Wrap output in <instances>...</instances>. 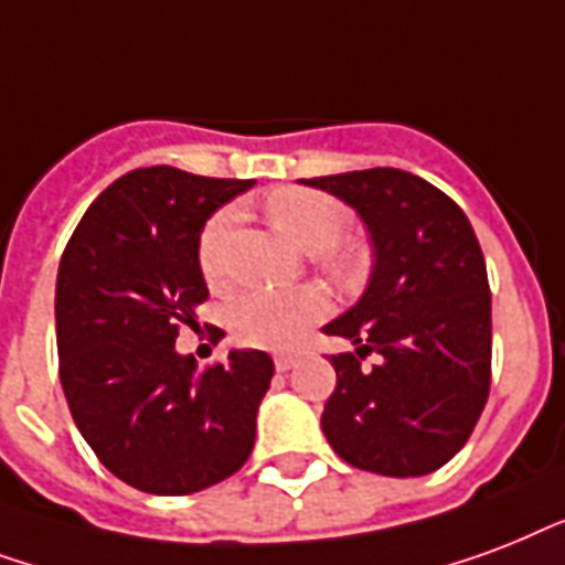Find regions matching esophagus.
<instances>
[{"label":"esophagus","instance_id":"obj_1","mask_svg":"<svg viewBox=\"0 0 565 565\" xmlns=\"http://www.w3.org/2000/svg\"><path fill=\"white\" fill-rule=\"evenodd\" d=\"M297 362H300V353H277V356H274L277 371H291Z\"/></svg>","mask_w":565,"mask_h":565}]
</instances>
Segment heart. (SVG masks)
I'll use <instances>...</instances> for the list:
<instances>
[{
	"instance_id": "obj_1",
	"label": "heart",
	"mask_w": 565,
	"mask_h": 565,
	"mask_svg": "<svg viewBox=\"0 0 565 565\" xmlns=\"http://www.w3.org/2000/svg\"><path fill=\"white\" fill-rule=\"evenodd\" d=\"M265 214L288 242L309 253L315 268L327 277L351 279L362 270L365 253L356 242L342 238L351 217L335 196L312 188H277L265 200ZM235 223L238 209L223 205L205 221L196 242V262L212 288H226L233 282L230 242ZM323 312L327 297L315 286H300L295 291H244L230 303L226 321L235 339L247 348L282 351L303 335L309 323L323 318Z\"/></svg>"
}]
</instances>
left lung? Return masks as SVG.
I'll use <instances>...</instances> for the list:
<instances>
[{
  "instance_id": "1",
  "label": "left lung",
  "mask_w": 565,
  "mask_h": 565,
  "mask_svg": "<svg viewBox=\"0 0 565 565\" xmlns=\"http://www.w3.org/2000/svg\"><path fill=\"white\" fill-rule=\"evenodd\" d=\"M356 209L374 270L351 312L323 327L356 353H332L321 427L353 469L418 478L469 441L492 380V295L469 217L422 177L371 168L303 179ZM369 352L381 360L361 365Z\"/></svg>"
}]
</instances>
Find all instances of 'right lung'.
<instances>
[{"label":"right lung","instance_id":"right-lung-1","mask_svg":"<svg viewBox=\"0 0 565 565\" xmlns=\"http://www.w3.org/2000/svg\"><path fill=\"white\" fill-rule=\"evenodd\" d=\"M253 179L138 168L96 196L70 235L55 288L58 374L105 469L150 495H191L242 469L274 377L265 351L196 374L182 327L205 303L200 230Z\"/></svg>","mask_w":565,"mask_h":565}]
</instances>
